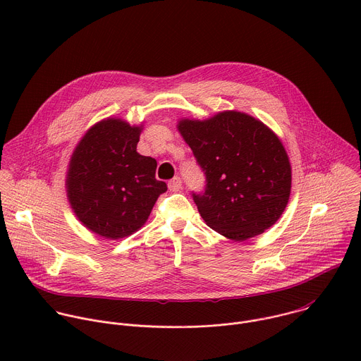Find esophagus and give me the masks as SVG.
I'll list each match as a JSON object with an SVG mask.
<instances>
[{"label":"esophagus","instance_id":"1","mask_svg":"<svg viewBox=\"0 0 361 361\" xmlns=\"http://www.w3.org/2000/svg\"><path fill=\"white\" fill-rule=\"evenodd\" d=\"M169 188L171 191H180L181 190V178L180 177H174L173 180L169 181Z\"/></svg>","mask_w":361,"mask_h":361}]
</instances>
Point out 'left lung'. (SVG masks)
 Wrapping results in <instances>:
<instances>
[{"label":"left lung","mask_w":361,"mask_h":361,"mask_svg":"<svg viewBox=\"0 0 361 361\" xmlns=\"http://www.w3.org/2000/svg\"><path fill=\"white\" fill-rule=\"evenodd\" d=\"M177 130L207 181L202 194H192L205 224L233 241L276 224L290 198L291 166L271 128L227 110L207 120L181 118Z\"/></svg>","instance_id":"left-lung-1"}]
</instances>
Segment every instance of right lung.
Masks as SVG:
<instances>
[{
  "instance_id": "obj_1",
  "label": "right lung",
  "mask_w": 361,
  "mask_h": 361,
  "mask_svg": "<svg viewBox=\"0 0 361 361\" xmlns=\"http://www.w3.org/2000/svg\"><path fill=\"white\" fill-rule=\"evenodd\" d=\"M142 124L109 117L75 145L66 188L75 217L99 237L118 240L138 231L167 184L156 180V159L141 156Z\"/></svg>"
}]
</instances>
